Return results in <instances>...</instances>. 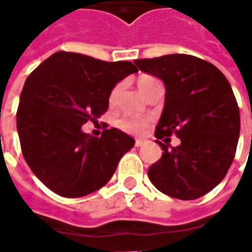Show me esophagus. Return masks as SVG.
<instances>
[{
    "instance_id": "1",
    "label": "esophagus",
    "mask_w": 252,
    "mask_h": 252,
    "mask_svg": "<svg viewBox=\"0 0 252 252\" xmlns=\"http://www.w3.org/2000/svg\"><path fill=\"white\" fill-rule=\"evenodd\" d=\"M143 140L142 139H136V140H135V146H136V147H142L143 146Z\"/></svg>"
}]
</instances>
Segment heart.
I'll return each mask as SVG.
<instances>
[{
  "mask_svg": "<svg viewBox=\"0 0 252 252\" xmlns=\"http://www.w3.org/2000/svg\"><path fill=\"white\" fill-rule=\"evenodd\" d=\"M158 79L151 77V75H142L137 79V86L142 90L143 93L147 94L151 89L157 85ZM120 85H116L115 88L110 90L109 94V102L113 104L117 98V95L120 93ZM150 124V119H140V117H132V116H124L117 120V126L120 128L121 131L126 132V133H132V135H137L142 133Z\"/></svg>",
  "mask_w": 252,
  "mask_h": 252,
  "instance_id": "obj_1",
  "label": "heart"
}]
</instances>
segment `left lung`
Returning a JSON list of instances; mask_svg holds the SVG:
<instances>
[{"label":"left lung","mask_w":252,"mask_h":252,"mask_svg":"<svg viewBox=\"0 0 252 252\" xmlns=\"http://www.w3.org/2000/svg\"><path fill=\"white\" fill-rule=\"evenodd\" d=\"M135 64L166 86L155 137L167 140L174 133L181 139L173 148L157 140L163 153L148 178L170 197L200 198L221 182L235 158L240 115L231 85L216 66L186 54L136 59Z\"/></svg>","instance_id":"left-lung-1"}]
</instances>
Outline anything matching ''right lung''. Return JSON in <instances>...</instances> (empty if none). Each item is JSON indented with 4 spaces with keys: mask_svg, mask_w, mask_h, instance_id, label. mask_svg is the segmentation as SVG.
Masks as SVG:
<instances>
[{
    "mask_svg": "<svg viewBox=\"0 0 252 252\" xmlns=\"http://www.w3.org/2000/svg\"><path fill=\"white\" fill-rule=\"evenodd\" d=\"M131 62H104L58 51L27 78L16 115L21 151L32 173L62 197H83L108 182L135 140L116 128L82 132L109 106L110 90L136 72Z\"/></svg>",
    "mask_w": 252,
    "mask_h": 252,
    "instance_id": "add662e5",
    "label": "right lung"
}]
</instances>
